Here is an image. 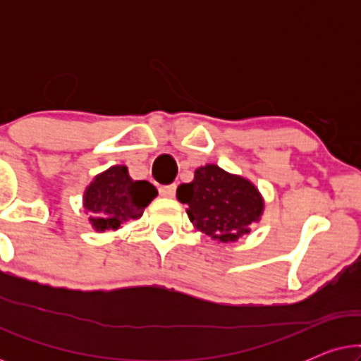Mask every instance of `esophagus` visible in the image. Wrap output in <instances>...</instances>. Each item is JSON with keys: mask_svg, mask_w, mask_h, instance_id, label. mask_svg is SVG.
I'll return each instance as SVG.
<instances>
[{"mask_svg": "<svg viewBox=\"0 0 361 361\" xmlns=\"http://www.w3.org/2000/svg\"><path fill=\"white\" fill-rule=\"evenodd\" d=\"M176 190H177V185L176 184L161 185L159 187V195L161 197H174L176 195Z\"/></svg>", "mask_w": 361, "mask_h": 361, "instance_id": "esophagus-1", "label": "esophagus"}]
</instances>
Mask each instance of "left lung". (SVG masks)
<instances>
[{"instance_id": "left-lung-1", "label": "left lung", "mask_w": 361, "mask_h": 361, "mask_svg": "<svg viewBox=\"0 0 361 361\" xmlns=\"http://www.w3.org/2000/svg\"><path fill=\"white\" fill-rule=\"evenodd\" d=\"M177 199L189 207V219L202 233L224 243L250 233L263 212V199L251 182L215 164L199 167L190 184L179 185Z\"/></svg>"}]
</instances>
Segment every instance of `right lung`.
Masks as SVG:
<instances>
[{
	"label": "right lung",
	"mask_w": 361,
	"mask_h": 361,
	"mask_svg": "<svg viewBox=\"0 0 361 361\" xmlns=\"http://www.w3.org/2000/svg\"><path fill=\"white\" fill-rule=\"evenodd\" d=\"M157 195L147 180H133L125 166H113L97 176L87 187L85 209L92 212L90 221L98 231L116 230L123 221L137 219Z\"/></svg>",
	"instance_id": "add662e5"
}]
</instances>
